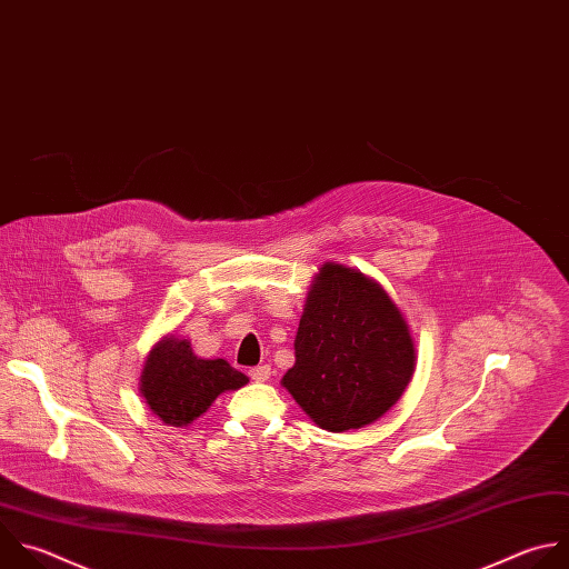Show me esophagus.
<instances>
[{
	"instance_id": "1",
	"label": "esophagus",
	"mask_w": 569,
	"mask_h": 569,
	"mask_svg": "<svg viewBox=\"0 0 569 569\" xmlns=\"http://www.w3.org/2000/svg\"><path fill=\"white\" fill-rule=\"evenodd\" d=\"M250 377L254 382H268V377H270V366H257V368H252L250 370Z\"/></svg>"
}]
</instances>
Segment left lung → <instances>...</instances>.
I'll return each instance as SVG.
<instances>
[{
	"label": "left lung",
	"instance_id": "left-lung-1",
	"mask_svg": "<svg viewBox=\"0 0 569 569\" xmlns=\"http://www.w3.org/2000/svg\"><path fill=\"white\" fill-rule=\"evenodd\" d=\"M283 387L326 431L382 418L407 389L416 350L409 326L380 283L326 263L308 297Z\"/></svg>",
	"mask_w": 569,
	"mask_h": 569
}]
</instances>
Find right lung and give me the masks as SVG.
Instances as JSON below:
<instances>
[{
  "label": "right lung",
  "instance_id": "right-lung-1",
  "mask_svg": "<svg viewBox=\"0 0 569 569\" xmlns=\"http://www.w3.org/2000/svg\"><path fill=\"white\" fill-rule=\"evenodd\" d=\"M248 385V377L226 359H201L187 339H162L149 355L140 391L149 409L171 427H184L203 416L226 391Z\"/></svg>",
  "mask_w": 569,
  "mask_h": 569
}]
</instances>
